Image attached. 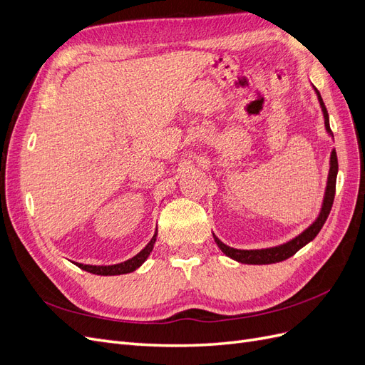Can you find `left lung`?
<instances>
[{"instance_id": "left-lung-1", "label": "left lung", "mask_w": 365, "mask_h": 365, "mask_svg": "<svg viewBox=\"0 0 365 365\" xmlns=\"http://www.w3.org/2000/svg\"><path fill=\"white\" fill-rule=\"evenodd\" d=\"M312 88H314V91L318 97L319 106H322L326 132L329 134V137L334 140V134H332V130H330V125H329V114H327V109H326L324 102L322 98V94H319V91L317 90L314 85H312ZM336 175H338V158H336V150L332 149V152H330L329 175H327V182H326V190H324V196H323L322 208H319V213H318V216H317L314 222L309 225L306 230H303L300 235L295 236L294 239L284 242V244H282V245L271 247V248L236 250V248H231V247L225 245L224 242H220L213 233V239L216 242V245L230 259H233V260L240 262V263H247V264H269V263H277V262H282V260L292 257L298 250H302L304 245L309 244V242H312L315 239V236L319 233V230L323 228L326 219L330 213V208H332V204H334Z\"/></svg>"}]
</instances>
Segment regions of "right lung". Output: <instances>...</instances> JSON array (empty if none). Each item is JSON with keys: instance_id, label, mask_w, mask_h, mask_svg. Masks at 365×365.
<instances>
[{"instance_id": "add662e5", "label": "right lung", "mask_w": 365, "mask_h": 365, "mask_svg": "<svg viewBox=\"0 0 365 365\" xmlns=\"http://www.w3.org/2000/svg\"><path fill=\"white\" fill-rule=\"evenodd\" d=\"M157 231L158 230H155V235H153V237L150 239V242L145 248H143L138 254H135L132 259H128L121 263H115V264H83V263H74V262L73 263L76 264V267H79L81 269L96 274V275H120V274L134 272L150 256L153 245H155V240H157Z\"/></svg>"}]
</instances>
